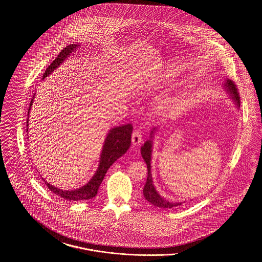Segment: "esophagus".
Here are the masks:
<instances>
[{
	"mask_svg": "<svg viewBox=\"0 0 262 262\" xmlns=\"http://www.w3.org/2000/svg\"><path fill=\"white\" fill-rule=\"evenodd\" d=\"M142 141V134L141 130L139 128H137L136 130H134L133 135H132V142L133 145H138L140 142Z\"/></svg>",
	"mask_w": 262,
	"mask_h": 262,
	"instance_id": "34e87169",
	"label": "esophagus"
}]
</instances>
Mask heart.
Listing matches in <instances>:
<instances>
[{"instance_id":"obj_1","label":"heart","mask_w":262,"mask_h":262,"mask_svg":"<svg viewBox=\"0 0 262 262\" xmlns=\"http://www.w3.org/2000/svg\"><path fill=\"white\" fill-rule=\"evenodd\" d=\"M176 102H177V100L174 97H171V96L165 97L161 101V109L164 112H169L174 108Z\"/></svg>"}]
</instances>
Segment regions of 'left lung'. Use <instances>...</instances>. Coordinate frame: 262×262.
Instances as JSON below:
<instances>
[{"mask_svg": "<svg viewBox=\"0 0 262 262\" xmlns=\"http://www.w3.org/2000/svg\"><path fill=\"white\" fill-rule=\"evenodd\" d=\"M223 88L226 93L230 96V98L234 101L237 109L239 108V96L237 93V88L234 84V82L230 79H226L223 83ZM158 132L157 126L153 127L150 133V139L144 142V144L140 148V153L143 158V160L147 165V180L143 187V196L145 200H147L149 203L153 204L154 206L160 207V208H173L176 206H180L183 204V202H172L170 200H165L163 196L159 194V192L156 190L152 180L151 174V158H152V150H153V138Z\"/></svg>", "mask_w": 262, "mask_h": 262, "instance_id": "1", "label": "left lung"}]
</instances>
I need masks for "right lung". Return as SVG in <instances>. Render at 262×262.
Listing matches in <instances>:
<instances>
[{"instance_id": "obj_1", "label": "right lung", "mask_w": 262, "mask_h": 262, "mask_svg": "<svg viewBox=\"0 0 262 262\" xmlns=\"http://www.w3.org/2000/svg\"><path fill=\"white\" fill-rule=\"evenodd\" d=\"M78 47H79V44H71V45L67 46L66 48H63L61 51V53L58 55V57L46 69L45 73L43 74L42 79L49 76L56 69H58L61 66V63L64 62L66 59H68V57H70L71 54L73 52H75ZM34 97H35V93L30 101L27 116H29V112L31 110V106L33 104ZM28 118H27V122H26V124H27L26 132H28V122H29ZM132 133H133L132 124L118 125L109 130V133L107 134V137L105 138L102 151L100 154L98 168L86 185H84L79 188H75L72 190H66V189L58 188L55 186H52L49 183H47L43 178H42V180L45 182V185L48 187L51 191H53L57 195H60L64 200L79 201V200H91V199L95 198L100 185H101L105 174L107 173L108 169L110 168V166L115 161H117V159H119L121 156H123L126 152V150L129 148L130 141H132Z\"/></svg>"}]
</instances>
